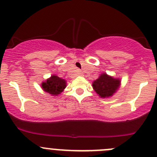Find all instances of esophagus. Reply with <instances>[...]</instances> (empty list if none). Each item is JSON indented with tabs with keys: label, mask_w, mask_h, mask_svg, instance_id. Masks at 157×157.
I'll list each match as a JSON object with an SVG mask.
<instances>
[{
	"label": "esophagus",
	"mask_w": 157,
	"mask_h": 157,
	"mask_svg": "<svg viewBox=\"0 0 157 157\" xmlns=\"http://www.w3.org/2000/svg\"><path fill=\"white\" fill-rule=\"evenodd\" d=\"M80 74H81V73H80Z\"/></svg>",
	"instance_id": "34e87169"
}]
</instances>
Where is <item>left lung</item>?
<instances>
[{
    "label": "left lung",
    "mask_w": 157,
    "mask_h": 157,
    "mask_svg": "<svg viewBox=\"0 0 157 157\" xmlns=\"http://www.w3.org/2000/svg\"><path fill=\"white\" fill-rule=\"evenodd\" d=\"M120 80L112 78L106 74H102L93 83V87L100 97H109L112 96L119 87Z\"/></svg>",
    "instance_id": "left-lung-1"
}]
</instances>
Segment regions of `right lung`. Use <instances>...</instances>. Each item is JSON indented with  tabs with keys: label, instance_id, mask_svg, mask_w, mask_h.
Wrapping results in <instances>:
<instances>
[{
	"label": "right lung",
	"instance_id": "right-lung-1",
	"mask_svg": "<svg viewBox=\"0 0 157 157\" xmlns=\"http://www.w3.org/2000/svg\"><path fill=\"white\" fill-rule=\"evenodd\" d=\"M42 87L45 92L52 96H58L66 87V81L57 76L52 75L50 78L42 83Z\"/></svg>",
	"mask_w": 157,
	"mask_h": 157
}]
</instances>
